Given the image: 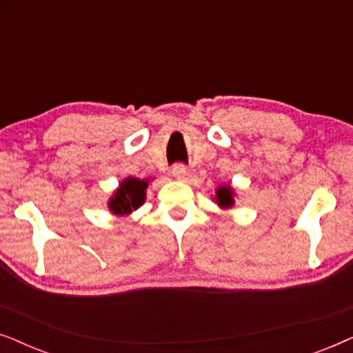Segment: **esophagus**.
<instances>
[{
	"instance_id": "1",
	"label": "esophagus",
	"mask_w": 353,
	"mask_h": 353,
	"mask_svg": "<svg viewBox=\"0 0 353 353\" xmlns=\"http://www.w3.org/2000/svg\"><path fill=\"white\" fill-rule=\"evenodd\" d=\"M186 165H183V163H175V165L172 167V175L176 178V180H183V178L186 176Z\"/></svg>"
}]
</instances>
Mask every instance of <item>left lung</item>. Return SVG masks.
I'll return each mask as SVG.
<instances>
[{"label":"left lung","mask_w":353,"mask_h":353,"mask_svg":"<svg viewBox=\"0 0 353 353\" xmlns=\"http://www.w3.org/2000/svg\"><path fill=\"white\" fill-rule=\"evenodd\" d=\"M215 201L221 209H230V207L234 205V191L233 188H230L228 185L220 186L215 192Z\"/></svg>","instance_id":"1"}]
</instances>
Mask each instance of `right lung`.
Segmentation results:
<instances>
[{"mask_svg":"<svg viewBox=\"0 0 353 353\" xmlns=\"http://www.w3.org/2000/svg\"><path fill=\"white\" fill-rule=\"evenodd\" d=\"M148 186L149 180H139L134 176L125 178L109 199V210L115 215L132 214L146 201Z\"/></svg>","mask_w":353,"mask_h":353,"instance_id":"add662e5","label":"right lung"}]
</instances>
